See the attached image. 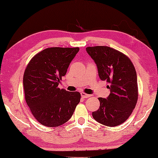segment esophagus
<instances>
[{"label": "esophagus", "instance_id": "obj_1", "mask_svg": "<svg viewBox=\"0 0 158 158\" xmlns=\"http://www.w3.org/2000/svg\"><path fill=\"white\" fill-rule=\"evenodd\" d=\"M81 94V97H82V98H88V97H90V95L86 94H85V93H83V92H82Z\"/></svg>", "mask_w": 158, "mask_h": 158}]
</instances>
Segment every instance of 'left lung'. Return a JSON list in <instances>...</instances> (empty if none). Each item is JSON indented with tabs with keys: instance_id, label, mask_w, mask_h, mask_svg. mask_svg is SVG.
<instances>
[{
	"instance_id": "8db88e82",
	"label": "left lung",
	"mask_w": 158,
	"mask_h": 158,
	"mask_svg": "<svg viewBox=\"0 0 158 158\" xmlns=\"http://www.w3.org/2000/svg\"><path fill=\"white\" fill-rule=\"evenodd\" d=\"M86 51L96 62L99 77L106 81L110 89L106 98H98L100 107L93 112V117L105 126L122 124L132 113L137 102L135 67L127 56L109 47H88Z\"/></svg>"
}]
</instances>
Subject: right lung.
Returning a JSON list of instances; mask_svg holds the SVG:
<instances>
[{
    "mask_svg": "<svg viewBox=\"0 0 158 158\" xmlns=\"http://www.w3.org/2000/svg\"><path fill=\"white\" fill-rule=\"evenodd\" d=\"M79 47H50L30 60L23 78L25 100L41 124L55 127L71 118L81 100L79 92L60 89L58 85L66 75Z\"/></svg>",
    "mask_w": 158,
    "mask_h": 158,
    "instance_id": "add662e5",
    "label": "right lung"
}]
</instances>
